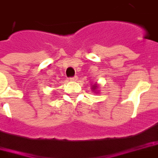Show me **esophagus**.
Masks as SVG:
<instances>
[{"instance_id":"esophagus-1","label":"esophagus","mask_w":158,"mask_h":158,"mask_svg":"<svg viewBox=\"0 0 158 158\" xmlns=\"http://www.w3.org/2000/svg\"><path fill=\"white\" fill-rule=\"evenodd\" d=\"M69 80H70V81H77V77H70V78H69Z\"/></svg>"}]
</instances>
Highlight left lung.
<instances>
[{"label":"left lung","mask_w":158,"mask_h":158,"mask_svg":"<svg viewBox=\"0 0 158 158\" xmlns=\"http://www.w3.org/2000/svg\"><path fill=\"white\" fill-rule=\"evenodd\" d=\"M98 89V85L97 84H94V85L93 86V87H92V89L94 90V91H95V90L97 89Z\"/></svg>","instance_id":"8db88e82"}]
</instances>
